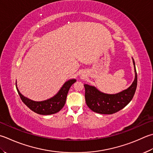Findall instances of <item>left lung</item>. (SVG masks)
I'll use <instances>...</instances> for the list:
<instances>
[{"label":"left lung","mask_w":153,"mask_h":153,"mask_svg":"<svg viewBox=\"0 0 153 153\" xmlns=\"http://www.w3.org/2000/svg\"><path fill=\"white\" fill-rule=\"evenodd\" d=\"M132 59L134 69V80L125 90L116 94H106L94 86L84 85L86 103L91 110L99 114H112L121 110L131 101L137 86L136 67L134 60Z\"/></svg>","instance_id":"left-lung-1"}]
</instances>
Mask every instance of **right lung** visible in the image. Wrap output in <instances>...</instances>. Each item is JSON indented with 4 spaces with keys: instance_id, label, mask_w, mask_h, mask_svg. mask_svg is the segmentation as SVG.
Masks as SVG:
<instances>
[{
    "instance_id": "obj_1",
    "label": "right lung",
    "mask_w": 153,
    "mask_h": 153,
    "mask_svg": "<svg viewBox=\"0 0 153 153\" xmlns=\"http://www.w3.org/2000/svg\"><path fill=\"white\" fill-rule=\"evenodd\" d=\"M76 81V79H73L66 81L64 85L62 86L54 96L42 101H34L22 95L17 87L16 81V87L18 91L20 97L22 101L27 105L30 110L36 112L37 114L42 115H49L56 113L60 111L65 106V104L67 99L68 92L70 89L72 85L74 84Z\"/></svg>"
}]
</instances>
